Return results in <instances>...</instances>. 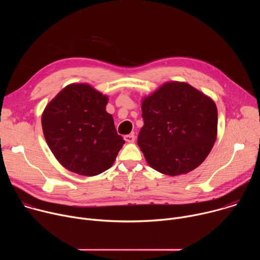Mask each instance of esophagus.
I'll return each instance as SVG.
<instances>
[{
  "label": "esophagus",
  "mask_w": 260,
  "mask_h": 260,
  "mask_svg": "<svg viewBox=\"0 0 260 260\" xmlns=\"http://www.w3.org/2000/svg\"><path fill=\"white\" fill-rule=\"evenodd\" d=\"M124 140H125V142H127V143H134L135 140H136V138H135V135H134V134H131V135L124 136Z\"/></svg>",
  "instance_id": "34e87169"
}]
</instances>
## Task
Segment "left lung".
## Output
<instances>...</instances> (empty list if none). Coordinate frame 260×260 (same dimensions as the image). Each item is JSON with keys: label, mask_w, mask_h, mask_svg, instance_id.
Listing matches in <instances>:
<instances>
[{"label": "left lung", "mask_w": 260, "mask_h": 260, "mask_svg": "<svg viewBox=\"0 0 260 260\" xmlns=\"http://www.w3.org/2000/svg\"><path fill=\"white\" fill-rule=\"evenodd\" d=\"M138 145L147 162L169 176L198 168L217 137L213 100L185 82H167L142 101Z\"/></svg>", "instance_id": "1"}]
</instances>
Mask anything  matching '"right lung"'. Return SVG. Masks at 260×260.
Returning a JSON list of instances; mask_svg holds the SVG:
<instances>
[{"instance_id": "right-lung-1", "label": "right lung", "mask_w": 260, "mask_h": 260, "mask_svg": "<svg viewBox=\"0 0 260 260\" xmlns=\"http://www.w3.org/2000/svg\"><path fill=\"white\" fill-rule=\"evenodd\" d=\"M107 95L85 83L66 86L42 114L45 140L58 162L82 176H96L113 165L124 140L106 111Z\"/></svg>"}]
</instances>
